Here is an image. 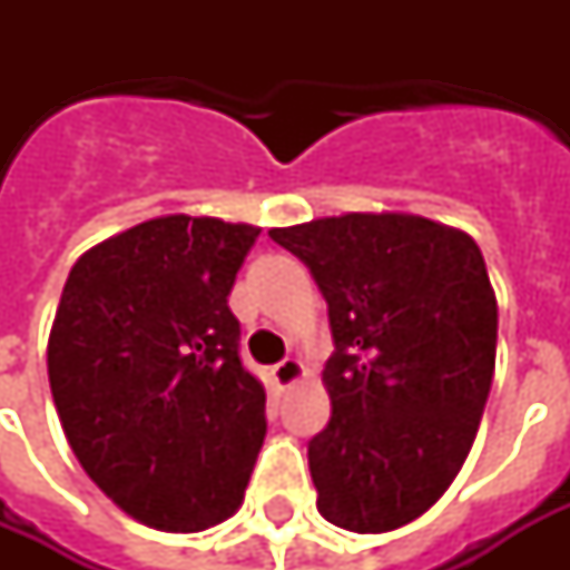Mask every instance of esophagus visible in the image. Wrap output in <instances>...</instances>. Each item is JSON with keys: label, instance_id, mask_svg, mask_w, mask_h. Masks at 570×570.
<instances>
[{"label": "esophagus", "instance_id": "34e87169", "mask_svg": "<svg viewBox=\"0 0 570 570\" xmlns=\"http://www.w3.org/2000/svg\"><path fill=\"white\" fill-rule=\"evenodd\" d=\"M302 379H304V366L298 357H286V361H281L277 366H272V381L277 384V390L295 387Z\"/></svg>", "mask_w": 570, "mask_h": 570}]
</instances>
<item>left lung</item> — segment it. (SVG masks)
Returning <instances> with one entry per match:
<instances>
[{"label":"left lung","mask_w":570,"mask_h":570,"mask_svg":"<svg viewBox=\"0 0 570 570\" xmlns=\"http://www.w3.org/2000/svg\"><path fill=\"white\" fill-rule=\"evenodd\" d=\"M328 302L331 423L311 441L316 509L352 532L429 512L476 441L497 357V295L473 236L414 213L272 227Z\"/></svg>","instance_id":"left-lung-1"}]
</instances>
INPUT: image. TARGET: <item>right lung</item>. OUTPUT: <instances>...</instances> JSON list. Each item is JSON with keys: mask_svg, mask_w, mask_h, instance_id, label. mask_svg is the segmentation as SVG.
I'll return each mask as SVG.
<instances>
[{"mask_svg": "<svg viewBox=\"0 0 570 570\" xmlns=\"http://www.w3.org/2000/svg\"><path fill=\"white\" fill-rule=\"evenodd\" d=\"M254 224L159 215L76 259L49 328L58 420L82 470L145 527L200 532L239 512L266 390L239 361L227 295Z\"/></svg>", "mask_w": 570, "mask_h": 570, "instance_id": "obj_1", "label": "right lung"}]
</instances>
